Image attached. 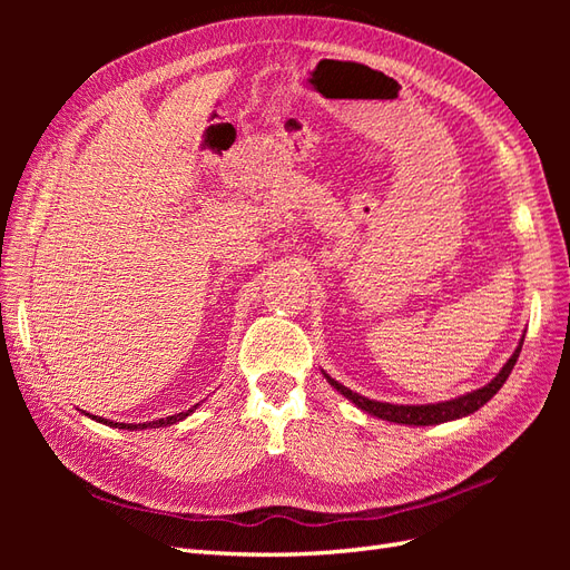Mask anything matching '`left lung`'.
<instances>
[{
  "mask_svg": "<svg viewBox=\"0 0 570 570\" xmlns=\"http://www.w3.org/2000/svg\"><path fill=\"white\" fill-rule=\"evenodd\" d=\"M523 337L519 342V347H515V352L511 354V358L502 366V371H499L485 387L465 392L461 396H454V400H450V402H435V404L377 402V400H368V396H361L358 392H352L350 387H344L342 383H337L335 377H331L325 371H323V375H325V381L331 383L340 394L347 396V400L354 406L371 413V416H375V419H383V421H390V423H402V425H440V423H446V421L471 416L473 411H478L482 404H488L492 400V396L499 392V387L507 383V377L511 375L515 361H519V354H521V347H523Z\"/></svg>",
  "mask_w": 570,
  "mask_h": 570,
  "instance_id": "left-lung-1",
  "label": "left lung"
}]
</instances>
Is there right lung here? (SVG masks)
I'll list each match as a JSON object with an SVG mask.
<instances>
[{"mask_svg": "<svg viewBox=\"0 0 570 570\" xmlns=\"http://www.w3.org/2000/svg\"><path fill=\"white\" fill-rule=\"evenodd\" d=\"M197 406H199V404H195L193 409H187V411L176 413V416H166V419L149 421V423H116V421H107V419H99V416H92V419H95V421H99V423L109 425V428H118V430H147V428H166V425H174V423H178V421L187 419L189 413H195V409H197ZM88 416H90V413H88Z\"/></svg>", "mask_w": 570, "mask_h": 570, "instance_id": "1", "label": "right lung"}]
</instances>
